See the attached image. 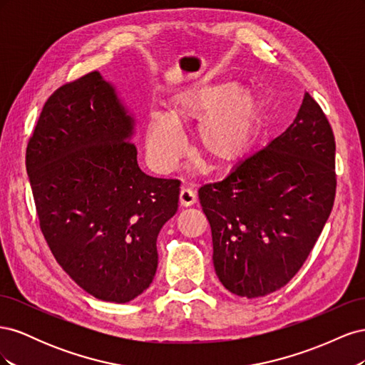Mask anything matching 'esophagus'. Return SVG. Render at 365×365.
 Listing matches in <instances>:
<instances>
[{"label": "esophagus", "mask_w": 365, "mask_h": 365, "mask_svg": "<svg viewBox=\"0 0 365 365\" xmlns=\"http://www.w3.org/2000/svg\"><path fill=\"white\" fill-rule=\"evenodd\" d=\"M193 204H196V193L192 189H187V187H184V189H181V192H180V205L190 207Z\"/></svg>", "instance_id": "esophagus-1"}]
</instances>
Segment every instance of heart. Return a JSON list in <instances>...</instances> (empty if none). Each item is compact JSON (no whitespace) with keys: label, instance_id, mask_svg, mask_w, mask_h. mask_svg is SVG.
I'll use <instances>...</instances> for the list:
<instances>
[{"label":"heart","instance_id":"b5f03b06","mask_svg":"<svg viewBox=\"0 0 365 365\" xmlns=\"http://www.w3.org/2000/svg\"><path fill=\"white\" fill-rule=\"evenodd\" d=\"M263 101L257 91H237L235 82L196 85L176 94L169 114L153 111L146 125V155L160 173L172 172L180 163L185 140L182 126L197 123V145L202 155L217 165L237 161L256 140Z\"/></svg>","mask_w":365,"mask_h":365}]
</instances>
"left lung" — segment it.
I'll list each match as a JSON object with an SVG mask.
<instances>
[{
  "instance_id": "8db88e82",
  "label": "left lung",
  "mask_w": 365,
  "mask_h": 365,
  "mask_svg": "<svg viewBox=\"0 0 365 365\" xmlns=\"http://www.w3.org/2000/svg\"><path fill=\"white\" fill-rule=\"evenodd\" d=\"M335 137L309 93L292 125L197 195L213 239V264L225 288L257 298L300 271L332 212Z\"/></svg>"
}]
</instances>
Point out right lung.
I'll return each instance as SVG.
<instances>
[{
    "mask_svg": "<svg viewBox=\"0 0 365 365\" xmlns=\"http://www.w3.org/2000/svg\"><path fill=\"white\" fill-rule=\"evenodd\" d=\"M134 118L98 71L65 83L42 108L26 168L43 237L83 291L128 303L158 267L157 237L180 181L138 168Z\"/></svg>",
    "mask_w": 365,
    "mask_h": 365,
    "instance_id": "add662e5",
    "label": "right lung"
}]
</instances>
